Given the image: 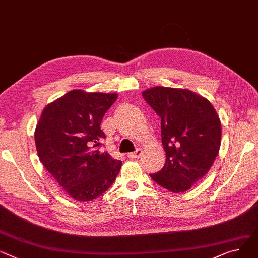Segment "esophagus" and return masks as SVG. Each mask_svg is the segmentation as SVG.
I'll return each instance as SVG.
<instances>
[{"mask_svg": "<svg viewBox=\"0 0 258 258\" xmlns=\"http://www.w3.org/2000/svg\"><path fill=\"white\" fill-rule=\"evenodd\" d=\"M142 154V149L141 148H138L137 149L136 151H134V152H130V153H127V158L128 159H137V158H139L140 156Z\"/></svg>", "mask_w": 258, "mask_h": 258, "instance_id": "34e87169", "label": "esophagus"}]
</instances>
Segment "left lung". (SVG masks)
Instances as JSON below:
<instances>
[{
  "label": "left lung",
  "instance_id": "8db88e82",
  "mask_svg": "<svg viewBox=\"0 0 258 258\" xmlns=\"http://www.w3.org/2000/svg\"><path fill=\"white\" fill-rule=\"evenodd\" d=\"M142 95L161 117L166 152L165 166L150 176L170 192H185L209 172L218 156L220 118L210 100L191 90L158 86Z\"/></svg>",
  "mask_w": 258,
  "mask_h": 258
}]
</instances>
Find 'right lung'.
I'll return each instance as SVG.
<instances>
[{"mask_svg":"<svg viewBox=\"0 0 258 258\" xmlns=\"http://www.w3.org/2000/svg\"><path fill=\"white\" fill-rule=\"evenodd\" d=\"M116 93L72 90L43 109L35 128L36 150L44 168L72 198L91 201L115 181L121 161L98 149L100 130Z\"/></svg>","mask_w":258,"mask_h":258,"instance_id":"obj_1","label":"right lung"}]
</instances>
